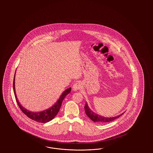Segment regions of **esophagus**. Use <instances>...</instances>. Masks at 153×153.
Wrapping results in <instances>:
<instances>
[{
	"instance_id": "obj_1",
	"label": "esophagus",
	"mask_w": 153,
	"mask_h": 153,
	"mask_svg": "<svg viewBox=\"0 0 153 153\" xmlns=\"http://www.w3.org/2000/svg\"><path fill=\"white\" fill-rule=\"evenodd\" d=\"M81 88V84L80 83V82H76L74 83V85H73V90L74 91H77L79 90V88Z\"/></svg>"
}]
</instances>
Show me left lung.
<instances>
[{
    "instance_id": "1",
    "label": "left lung",
    "mask_w": 153,
    "mask_h": 153,
    "mask_svg": "<svg viewBox=\"0 0 153 153\" xmlns=\"http://www.w3.org/2000/svg\"><path fill=\"white\" fill-rule=\"evenodd\" d=\"M84 108L87 116H88V117L94 122H98V123H107V122H111L113 120H115L116 119H117L118 118H119L120 116L123 115L125 113H123L118 116L113 117H105L103 116H100L99 114L95 113L94 111H92L89 108L87 103L85 104Z\"/></svg>"
}]
</instances>
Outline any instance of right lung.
Returning <instances> with one entry per match:
<instances>
[{
  "label": "right lung",
  "instance_id": "1",
  "mask_svg": "<svg viewBox=\"0 0 153 153\" xmlns=\"http://www.w3.org/2000/svg\"><path fill=\"white\" fill-rule=\"evenodd\" d=\"M15 79V74H14L13 84V91H14L16 102H17L19 108L21 109V111H22L25 115L27 116L28 118H30V119L35 120V121H36L37 122H39V123H46L48 122H49L52 120L56 117V115L58 114V111L60 109V108L61 107L62 102L64 100L65 96H67L71 91V88L66 89L65 91L62 93V94L60 95L58 100L56 102V104L54 105H53L51 108H50L46 110H44L43 111H39V112H33V111H29L26 109H25V108H23L19 102L17 97L16 94L15 82H14L15 79Z\"/></svg>",
  "mask_w": 153,
  "mask_h": 153
}]
</instances>
